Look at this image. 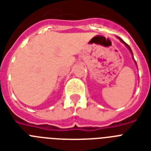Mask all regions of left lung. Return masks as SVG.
I'll return each mask as SVG.
<instances>
[{
  "label": "left lung",
  "mask_w": 151,
  "mask_h": 151,
  "mask_svg": "<svg viewBox=\"0 0 151 151\" xmlns=\"http://www.w3.org/2000/svg\"><path fill=\"white\" fill-rule=\"evenodd\" d=\"M119 40H121V41H122V42H123V43H124V44H125V45H126V46H127V47H128V48H129V50H130V52H131V53H132V54H133V52H132V50H131L130 47H129V46L128 44H127V43H126V42H124V41H123V40H122V39H120V38H119Z\"/></svg>",
  "instance_id": "obj_1"
}]
</instances>
